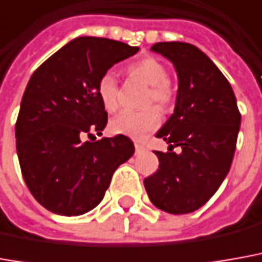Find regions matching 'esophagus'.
<instances>
[{"mask_svg": "<svg viewBox=\"0 0 262 262\" xmlns=\"http://www.w3.org/2000/svg\"><path fill=\"white\" fill-rule=\"evenodd\" d=\"M135 149H136V154H142L146 150V147L142 143H135Z\"/></svg>", "mask_w": 262, "mask_h": 262, "instance_id": "obj_1", "label": "esophagus"}]
</instances>
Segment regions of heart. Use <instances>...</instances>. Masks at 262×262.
I'll return each mask as SVG.
<instances>
[{"label":"heart","mask_w":262,"mask_h":262,"mask_svg":"<svg viewBox=\"0 0 262 262\" xmlns=\"http://www.w3.org/2000/svg\"><path fill=\"white\" fill-rule=\"evenodd\" d=\"M133 76L143 80L150 86L147 101L154 100L159 104H166L172 99V92L166 84L168 73L161 61L154 57H145L130 64ZM97 94L103 107L107 112H115L119 106L117 101L116 80L112 73H104L97 83ZM161 122V113L156 107H146L143 110H124L110 122V130L116 135H123L132 139H143Z\"/></svg>","instance_id":"b5f03b06"}]
</instances>
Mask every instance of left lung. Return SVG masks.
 <instances>
[{
    "label": "left lung",
    "instance_id": "left-lung-1",
    "mask_svg": "<svg viewBox=\"0 0 262 262\" xmlns=\"http://www.w3.org/2000/svg\"><path fill=\"white\" fill-rule=\"evenodd\" d=\"M150 50L173 64L178 92L173 113L156 133L169 152H155L159 169L143 183L156 208L173 215L193 212L228 175L241 115L228 80L198 47L169 41ZM173 147H180L178 154Z\"/></svg>",
    "mask_w": 262,
    "mask_h": 262
}]
</instances>
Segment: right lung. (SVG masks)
Returning a JSON list of instances; mask_svg holds the SVG:
<instances>
[{
  "mask_svg": "<svg viewBox=\"0 0 262 262\" xmlns=\"http://www.w3.org/2000/svg\"><path fill=\"white\" fill-rule=\"evenodd\" d=\"M139 47L77 37L34 71L15 123L23 178L38 204L57 215L77 216L99 205L115 170L135 154L123 135L89 142L101 135L107 112L97 83Z\"/></svg>",
  "mask_w": 262,
  "mask_h": 262,
  "instance_id": "right-lung-1",
  "label": "right lung"
}]
</instances>
